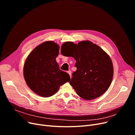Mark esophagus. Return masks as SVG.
I'll return each instance as SVG.
<instances>
[{
	"mask_svg": "<svg viewBox=\"0 0 135 135\" xmlns=\"http://www.w3.org/2000/svg\"><path fill=\"white\" fill-rule=\"evenodd\" d=\"M68 73L69 74V75H70V76L71 77V71H70V70H68Z\"/></svg>",
	"mask_w": 135,
	"mask_h": 135,
	"instance_id": "34e87169",
	"label": "esophagus"
}]
</instances>
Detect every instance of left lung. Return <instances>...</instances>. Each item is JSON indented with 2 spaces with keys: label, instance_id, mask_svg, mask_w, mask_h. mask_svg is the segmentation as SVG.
Here are the masks:
<instances>
[{
  "label": "left lung",
  "instance_id": "1",
  "mask_svg": "<svg viewBox=\"0 0 135 135\" xmlns=\"http://www.w3.org/2000/svg\"><path fill=\"white\" fill-rule=\"evenodd\" d=\"M67 43L73 47L72 57L76 61V70L72 74L70 85L86 100L100 97L108 90L113 79V66L110 57L90 41H80L78 44Z\"/></svg>",
  "mask_w": 135,
  "mask_h": 135
}]
</instances>
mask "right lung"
Segmentation results:
<instances>
[{"label": "right lung", "mask_w": 135, "mask_h": 135, "mask_svg": "<svg viewBox=\"0 0 135 135\" xmlns=\"http://www.w3.org/2000/svg\"><path fill=\"white\" fill-rule=\"evenodd\" d=\"M59 45L47 41L37 46L28 55L23 67V75L29 88L43 97L55 94L60 86L70 81L69 75L60 69L56 58Z\"/></svg>", "instance_id": "add662e5"}]
</instances>
